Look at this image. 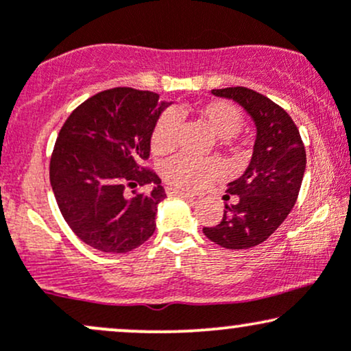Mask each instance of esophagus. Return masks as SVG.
<instances>
[{
    "instance_id": "obj_1",
    "label": "esophagus",
    "mask_w": 351,
    "mask_h": 351,
    "mask_svg": "<svg viewBox=\"0 0 351 351\" xmlns=\"http://www.w3.org/2000/svg\"><path fill=\"white\" fill-rule=\"evenodd\" d=\"M167 195L168 196H181V198L188 199V201H195L196 196L191 195V193H186L183 191V189H178V188H173V186H168L167 188Z\"/></svg>"
}]
</instances>
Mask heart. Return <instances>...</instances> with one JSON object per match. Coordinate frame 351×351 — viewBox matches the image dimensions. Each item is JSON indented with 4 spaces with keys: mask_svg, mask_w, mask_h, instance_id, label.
Segmentation results:
<instances>
[{
    "mask_svg": "<svg viewBox=\"0 0 351 351\" xmlns=\"http://www.w3.org/2000/svg\"><path fill=\"white\" fill-rule=\"evenodd\" d=\"M199 119L208 125L209 130L221 142H229V138L239 134L243 127V115L231 104L223 100H215L203 106L198 110ZM178 112H167L158 119L152 132V152L156 155H165L171 152L176 143L178 132ZM162 175L173 186L183 189H199L209 181L219 178L221 165L215 160H193L189 156L176 155L167 160L162 167Z\"/></svg>",
    "mask_w": 351,
    "mask_h": 351,
    "instance_id": "obj_1",
    "label": "heart"
}]
</instances>
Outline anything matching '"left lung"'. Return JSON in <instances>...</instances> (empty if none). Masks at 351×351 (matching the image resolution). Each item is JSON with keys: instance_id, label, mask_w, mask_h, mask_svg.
<instances>
[{"instance_id": "1", "label": "left lung", "mask_w": 351, "mask_h": 351, "mask_svg": "<svg viewBox=\"0 0 351 351\" xmlns=\"http://www.w3.org/2000/svg\"><path fill=\"white\" fill-rule=\"evenodd\" d=\"M213 95L234 100L256 125L251 163L228 184L219 224L203 228L209 241L226 249H249L264 243L292 211L305 173V147L299 128L284 108L245 87L213 88Z\"/></svg>"}]
</instances>
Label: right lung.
I'll return each mask as SVG.
<instances>
[{"label":"right lung","mask_w":351,"mask_h":351,"mask_svg":"<svg viewBox=\"0 0 351 351\" xmlns=\"http://www.w3.org/2000/svg\"><path fill=\"white\" fill-rule=\"evenodd\" d=\"M150 90L115 87L92 95L60 128L49 178L62 217L82 243L123 254L155 232L162 180L143 167L155 123L171 102ZM150 184L128 197L127 186Z\"/></svg>","instance_id":"right-lung-1"}]
</instances>
